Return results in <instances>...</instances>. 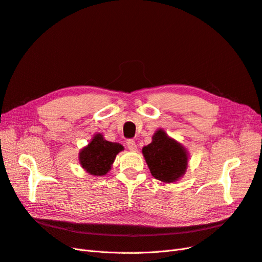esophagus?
I'll list each match as a JSON object with an SVG mask.
<instances>
[{
  "label": "esophagus",
  "instance_id": "esophagus-1",
  "mask_svg": "<svg viewBox=\"0 0 262 262\" xmlns=\"http://www.w3.org/2000/svg\"><path fill=\"white\" fill-rule=\"evenodd\" d=\"M126 146H128V148L130 150H132V152H134V150H137V143H136V141L132 140V139L126 141Z\"/></svg>",
  "mask_w": 262,
  "mask_h": 262
}]
</instances>
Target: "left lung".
I'll use <instances>...</instances> for the list:
<instances>
[{
    "label": "left lung",
    "mask_w": 262,
    "mask_h": 262,
    "mask_svg": "<svg viewBox=\"0 0 262 262\" xmlns=\"http://www.w3.org/2000/svg\"><path fill=\"white\" fill-rule=\"evenodd\" d=\"M142 153L150 173L161 181H176L182 177L187 169L188 155L186 149L163 130L156 131L152 143L142 148Z\"/></svg>",
    "instance_id": "left-lung-1"
}]
</instances>
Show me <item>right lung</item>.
<instances>
[{
  "label": "right lung",
  "instance_id": "obj_1",
  "mask_svg": "<svg viewBox=\"0 0 262 262\" xmlns=\"http://www.w3.org/2000/svg\"><path fill=\"white\" fill-rule=\"evenodd\" d=\"M123 149L119 143L106 141L101 134H96L91 143L80 153L82 167L94 176H104L112 168L117 154Z\"/></svg>",
  "mask_w": 262,
  "mask_h": 262
}]
</instances>
